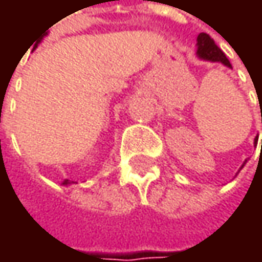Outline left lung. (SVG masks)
I'll return each instance as SVG.
<instances>
[{
  "mask_svg": "<svg viewBox=\"0 0 262 262\" xmlns=\"http://www.w3.org/2000/svg\"><path fill=\"white\" fill-rule=\"evenodd\" d=\"M197 54L202 59H208L212 62H222L223 65H226L229 68L232 67L229 59L226 57V54L220 50V47H217V43L214 42V39L208 33L199 34V37H197Z\"/></svg>",
  "mask_w": 262,
  "mask_h": 262,
  "instance_id": "obj_1",
  "label": "left lung"
}]
</instances>
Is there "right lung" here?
<instances>
[{"mask_svg": "<svg viewBox=\"0 0 262 262\" xmlns=\"http://www.w3.org/2000/svg\"><path fill=\"white\" fill-rule=\"evenodd\" d=\"M62 183H63V185H68V183H71V182H70L68 179H65V181H63V182H62Z\"/></svg>", "mask_w": 262, "mask_h": 262, "instance_id": "1", "label": "right lung"}]
</instances>
